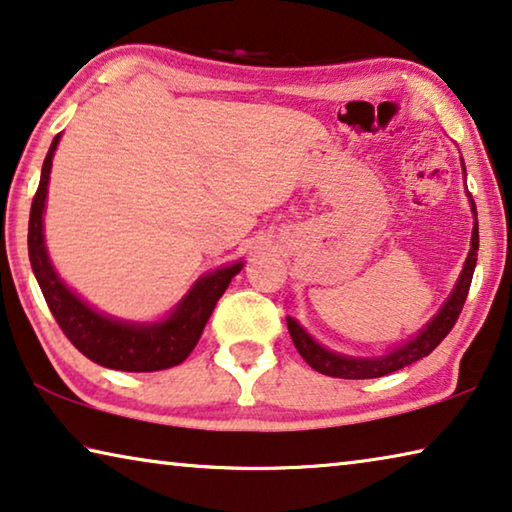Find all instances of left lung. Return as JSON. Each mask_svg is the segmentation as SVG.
Here are the masks:
<instances>
[{
  "instance_id": "1",
  "label": "left lung",
  "mask_w": 512,
  "mask_h": 512,
  "mask_svg": "<svg viewBox=\"0 0 512 512\" xmlns=\"http://www.w3.org/2000/svg\"><path fill=\"white\" fill-rule=\"evenodd\" d=\"M469 202H472V212L476 216V205H474L472 196H469ZM476 255H478V221L474 223V230H472V248H469L465 266H462V273L456 282V287H453V291H451V296L446 298V303L440 307V312H437L433 319L428 321V326L421 330L417 337H412L410 342H405L403 346L394 348L392 353L380 355V358H348V355L332 353V351H328V348H323L321 344H316L314 339L307 335L303 328H300V323L296 319L287 316V328H289L291 342H294L298 353L303 355V360L310 364L314 371L326 373V376H332V378H348V380L380 378V376H387V373H392V371L408 367V364L426 358L428 353H433L435 346L440 344L446 335H449L453 326H456L458 316L462 312V305H465L467 294H469V285H472V275L476 269Z\"/></svg>"
}]
</instances>
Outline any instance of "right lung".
<instances>
[{"label":"right lung","instance_id":"obj_1","mask_svg":"<svg viewBox=\"0 0 512 512\" xmlns=\"http://www.w3.org/2000/svg\"><path fill=\"white\" fill-rule=\"evenodd\" d=\"M59 139L61 134H56L43 161V173L29 214V262L47 307L72 346L102 367L116 371H161L175 367L196 348L218 298L241 271L243 262L202 275L166 321L129 323L95 312L63 285L45 248L43 212L52 157Z\"/></svg>","mask_w":512,"mask_h":512}]
</instances>
